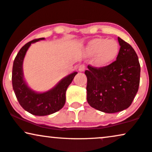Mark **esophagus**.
<instances>
[{
	"label": "esophagus",
	"mask_w": 152,
	"mask_h": 152,
	"mask_svg": "<svg viewBox=\"0 0 152 152\" xmlns=\"http://www.w3.org/2000/svg\"><path fill=\"white\" fill-rule=\"evenodd\" d=\"M85 70H86L85 64H80L79 67H78V71L80 72H84Z\"/></svg>",
	"instance_id": "obj_1"
}]
</instances>
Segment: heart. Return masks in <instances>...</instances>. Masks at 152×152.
I'll return each mask as SVG.
<instances>
[{
    "label": "heart",
    "mask_w": 152,
    "mask_h": 152,
    "mask_svg": "<svg viewBox=\"0 0 152 152\" xmlns=\"http://www.w3.org/2000/svg\"><path fill=\"white\" fill-rule=\"evenodd\" d=\"M88 56L94 57L96 66L104 68L115 61L119 53L118 43L115 40L95 38L89 42L86 48Z\"/></svg>",
    "instance_id": "heart-1"
}]
</instances>
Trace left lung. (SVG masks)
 <instances>
[{"label": "left lung", "mask_w": 152, "mask_h": 152, "mask_svg": "<svg viewBox=\"0 0 152 152\" xmlns=\"http://www.w3.org/2000/svg\"><path fill=\"white\" fill-rule=\"evenodd\" d=\"M121 48L116 60L104 68L90 65L87 76V101L93 108L108 114L128 108L138 91L140 65L132 46L118 37Z\"/></svg>", "instance_id": "obj_1"}]
</instances>
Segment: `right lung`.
<instances>
[{
    "instance_id": "obj_1",
    "label": "right lung",
    "mask_w": 152,
    "mask_h": 152,
    "mask_svg": "<svg viewBox=\"0 0 152 152\" xmlns=\"http://www.w3.org/2000/svg\"><path fill=\"white\" fill-rule=\"evenodd\" d=\"M44 38L34 39L23 46L15 57L12 66V82L15 94L24 110L35 116H46L57 112L64 107L66 91L77 72H74L60 80L53 88L38 93L28 87L24 78L23 62L28 48Z\"/></svg>"
}]
</instances>
